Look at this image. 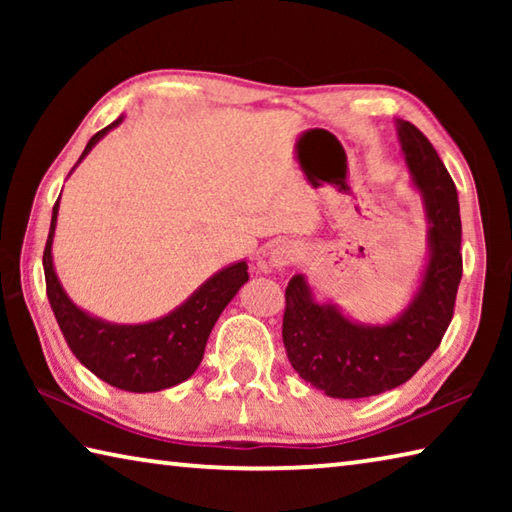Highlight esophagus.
<instances>
[{
  "mask_svg": "<svg viewBox=\"0 0 512 512\" xmlns=\"http://www.w3.org/2000/svg\"><path fill=\"white\" fill-rule=\"evenodd\" d=\"M300 259V248L293 244V241H280L271 248L268 253V262H271L275 268H284L296 264Z\"/></svg>",
  "mask_w": 512,
  "mask_h": 512,
  "instance_id": "esophagus-1",
  "label": "esophagus"
}]
</instances>
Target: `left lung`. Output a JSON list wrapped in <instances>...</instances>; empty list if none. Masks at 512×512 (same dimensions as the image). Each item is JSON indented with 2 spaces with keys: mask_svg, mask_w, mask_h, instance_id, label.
<instances>
[{
  "mask_svg": "<svg viewBox=\"0 0 512 512\" xmlns=\"http://www.w3.org/2000/svg\"><path fill=\"white\" fill-rule=\"evenodd\" d=\"M397 133L431 223L429 264L406 314L391 325L363 327L334 305L314 302L302 275H293L287 287L282 341L291 366L311 386L341 400L391 391L427 363L452 323L463 275L454 180L420 128L400 119Z\"/></svg>",
  "mask_w": 512,
  "mask_h": 512,
  "instance_id": "8db88e82",
  "label": "left lung"
}]
</instances>
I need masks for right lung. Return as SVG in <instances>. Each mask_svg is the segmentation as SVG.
Wrapping results in <instances>:
<instances>
[{"mask_svg": "<svg viewBox=\"0 0 512 512\" xmlns=\"http://www.w3.org/2000/svg\"><path fill=\"white\" fill-rule=\"evenodd\" d=\"M119 121L121 117L97 135H92L79 162ZM58 201L54 205V214H51L42 266H45L49 305L54 309L60 332H63L74 357L106 384L131 393H155L192 377L198 363L203 361L207 339H210V332L221 311L248 282V264L239 262L223 268L210 277L185 305L171 311L169 316L153 320V323H103V320L92 318L76 307L56 277L54 262H51V241H54L56 230Z\"/></svg>", "mask_w": 512, "mask_h": 512, "instance_id": "right-lung-1", "label": "right lung"}]
</instances>
